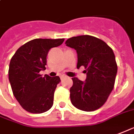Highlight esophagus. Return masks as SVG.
Listing matches in <instances>:
<instances>
[{
    "label": "esophagus",
    "mask_w": 134,
    "mask_h": 134,
    "mask_svg": "<svg viewBox=\"0 0 134 134\" xmlns=\"http://www.w3.org/2000/svg\"><path fill=\"white\" fill-rule=\"evenodd\" d=\"M66 76L65 75H62V76H60V79H63L64 78H66Z\"/></svg>",
    "instance_id": "1"
}]
</instances>
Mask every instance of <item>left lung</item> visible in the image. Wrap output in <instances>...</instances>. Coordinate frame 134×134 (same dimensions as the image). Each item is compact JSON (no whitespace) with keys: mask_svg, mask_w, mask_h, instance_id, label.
Listing matches in <instances>:
<instances>
[{"mask_svg":"<svg viewBox=\"0 0 134 134\" xmlns=\"http://www.w3.org/2000/svg\"><path fill=\"white\" fill-rule=\"evenodd\" d=\"M66 44L76 51L77 68L84 66L87 75L85 81L72 78L71 103L82 111H96L106 103L114 89L117 74L114 51L103 41L88 35L70 38Z\"/></svg>","mask_w":134,"mask_h":134,"instance_id":"obj_1","label":"left lung"}]
</instances>
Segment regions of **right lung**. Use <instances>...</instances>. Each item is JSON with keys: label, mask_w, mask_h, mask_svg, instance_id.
I'll list each match as a JSON object with an SVG mask.
<instances>
[{"label": "right lung", "mask_w": 134, "mask_h": 134, "mask_svg": "<svg viewBox=\"0 0 134 134\" xmlns=\"http://www.w3.org/2000/svg\"><path fill=\"white\" fill-rule=\"evenodd\" d=\"M63 41L64 38L34 39L21 46L11 58L8 78L13 93L28 112L42 114L52 107L54 92L60 79L48 75L43 77L39 73L46 69L50 49Z\"/></svg>", "instance_id": "obj_1"}]
</instances>
